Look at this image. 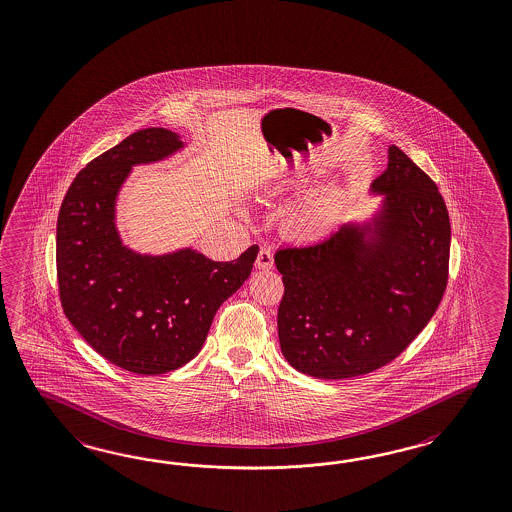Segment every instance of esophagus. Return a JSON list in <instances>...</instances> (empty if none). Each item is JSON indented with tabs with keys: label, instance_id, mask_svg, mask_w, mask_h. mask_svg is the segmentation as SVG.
I'll list each match as a JSON object with an SVG mask.
<instances>
[{
	"label": "esophagus",
	"instance_id": "1",
	"mask_svg": "<svg viewBox=\"0 0 512 512\" xmlns=\"http://www.w3.org/2000/svg\"><path fill=\"white\" fill-rule=\"evenodd\" d=\"M273 263V252H271V249L262 247L260 252H258V258H256V267H258V269H263V271H267V269H273Z\"/></svg>",
	"mask_w": 512,
	"mask_h": 512
}]
</instances>
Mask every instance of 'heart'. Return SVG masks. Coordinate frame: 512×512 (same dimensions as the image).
<instances>
[{"mask_svg":"<svg viewBox=\"0 0 512 512\" xmlns=\"http://www.w3.org/2000/svg\"><path fill=\"white\" fill-rule=\"evenodd\" d=\"M332 210V199L326 195H319L298 204L287 217V225L300 238L319 239L326 234Z\"/></svg>","mask_w":512,"mask_h":512,"instance_id":"b5f03b06","label":"heart"}]
</instances>
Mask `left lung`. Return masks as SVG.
<instances>
[{
  "label": "left lung",
  "mask_w": 512,
  "mask_h": 512,
  "mask_svg": "<svg viewBox=\"0 0 512 512\" xmlns=\"http://www.w3.org/2000/svg\"><path fill=\"white\" fill-rule=\"evenodd\" d=\"M372 193L383 203L367 223L274 254L284 280L280 348L313 378L385 367L424 330L446 291L452 226L437 184L391 145Z\"/></svg>",
  "instance_id": "obj_1"
}]
</instances>
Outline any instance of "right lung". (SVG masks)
<instances>
[{"instance_id":"right-lung-1","label":"right lung","mask_w":512,"mask_h":512,"mask_svg":"<svg viewBox=\"0 0 512 512\" xmlns=\"http://www.w3.org/2000/svg\"><path fill=\"white\" fill-rule=\"evenodd\" d=\"M184 147L162 127L127 136L73 179L57 221L62 309L97 354L134 374H164L203 348L215 313L249 278L258 245L234 262L201 252L140 254L123 245L116 201L132 167Z\"/></svg>"}]
</instances>
